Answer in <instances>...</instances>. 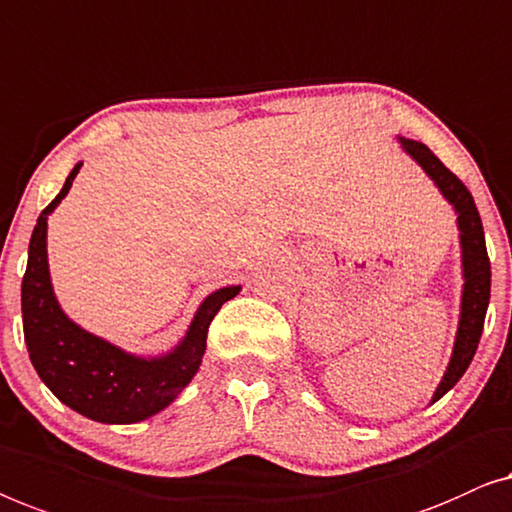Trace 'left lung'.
Returning a JSON list of instances; mask_svg holds the SVG:
<instances>
[{
  "label": "left lung",
  "mask_w": 512,
  "mask_h": 512,
  "mask_svg": "<svg viewBox=\"0 0 512 512\" xmlns=\"http://www.w3.org/2000/svg\"><path fill=\"white\" fill-rule=\"evenodd\" d=\"M403 148L422 164V169L434 178L441 192L448 197L450 204H455L459 213V229H462V253H464V294H462V320H459V331L455 341V352H452L450 366L438 385L434 401L443 397L445 392L452 390L469 369L471 359L478 350L482 327H485V313L489 304V287H492V266H489L485 232H482V220L471 192L466 185L424 146L417 141L401 139Z\"/></svg>",
  "instance_id": "obj_1"
}]
</instances>
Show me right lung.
Returning a JSON list of instances; mask_svg holds the SVG:
<instances>
[{"label": "right lung", "instance_id": "right-lung-1", "mask_svg": "<svg viewBox=\"0 0 512 512\" xmlns=\"http://www.w3.org/2000/svg\"><path fill=\"white\" fill-rule=\"evenodd\" d=\"M76 164L60 194L43 208L30 239L23 276V329L39 378L62 403L90 420L132 424L160 413L185 390L201 364L208 327L241 287H225L201 304L185 341L162 359H139L76 327L57 306L48 276L46 220L69 192Z\"/></svg>", "mask_w": 512, "mask_h": 512}]
</instances>
